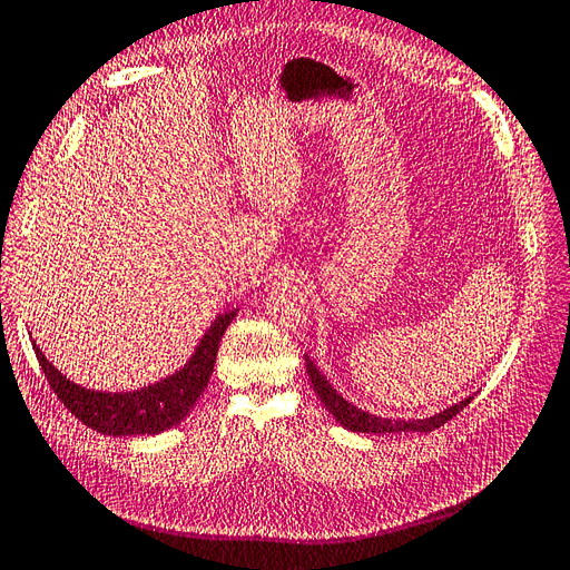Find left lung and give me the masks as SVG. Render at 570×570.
I'll list each match as a JSON object with an SVG mask.
<instances>
[{"mask_svg": "<svg viewBox=\"0 0 570 570\" xmlns=\"http://www.w3.org/2000/svg\"><path fill=\"white\" fill-rule=\"evenodd\" d=\"M306 361V371H308V377H312V385H314V392L321 396L323 406L327 409V413H333V419L342 425L352 430V433H433L435 428L444 425L446 421H452L459 411H463L465 404H471L473 396H465L463 402L444 409L440 413H435V416L430 419H416V421H404V419H383V416H375V413H368V411H361L356 409L354 404H350L344 396L333 390V385L325 381L323 373L316 368V364L308 356H304Z\"/></svg>", "mask_w": 570, "mask_h": 570, "instance_id": "1", "label": "left lung"}]
</instances>
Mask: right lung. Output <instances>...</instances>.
Returning <instances> with one entry per match:
<instances>
[{"label": "right lung", "instance_id": "1", "mask_svg": "<svg viewBox=\"0 0 570 570\" xmlns=\"http://www.w3.org/2000/svg\"><path fill=\"white\" fill-rule=\"evenodd\" d=\"M235 314L237 308L235 312L220 314L212 323L209 331L204 333L199 347L180 371L135 392L85 390L68 381L66 375H61L51 366L36 342H32V350H36L49 387L55 390L59 402H63V406L71 411L78 421L97 430V433L114 438L157 435L168 428L178 425L199 400V394L204 392L214 373L220 337L233 323Z\"/></svg>", "mask_w": 570, "mask_h": 570}]
</instances>
